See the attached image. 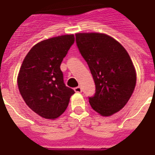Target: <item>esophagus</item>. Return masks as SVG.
Listing matches in <instances>:
<instances>
[{"instance_id":"obj_1","label":"esophagus","mask_w":155,"mask_h":155,"mask_svg":"<svg viewBox=\"0 0 155 155\" xmlns=\"http://www.w3.org/2000/svg\"><path fill=\"white\" fill-rule=\"evenodd\" d=\"M74 91L76 92V93H81V88L80 86H78L76 88H74Z\"/></svg>"}]
</instances>
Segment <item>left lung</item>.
<instances>
[{
    "label": "left lung",
    "instance_id": "1",
    "mask_svg": "<svg viewBox=\"0 0 155 155\" xmlns=\"http://www.w3.org/2000/svg\"><path fill=\"white\" fill-rule=\"evenodd\" d=\"M75 35L96 87L94 96L89 98L91 107L103 116L118 112L128 103L136 86V69L128 51L106 34Z\"/></svg>",
    "mask_w": 155,
    "mask_h": 155
}]
</instances>
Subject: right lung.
Masks as SVG:
<instances>
[{
  "label": "right lung",
  "instance_id": "obj_1",
  "mask_svg": "<svg viewBox=\"0 0 155 155\" xmlns=\"http://www.w3.org/2000/svg\"><path fill=\"white\" fill-rule=\"evenodd\" d=\"M74 40V35L43 40L33 46L21 64L17 80L20 94L26 105L43 118H58L75 93L65 86L61 70Z\"/></svg>",
  "mask_w": 155,
  "mask_h": 155
}]
</instances>
